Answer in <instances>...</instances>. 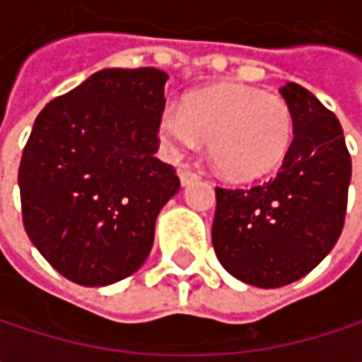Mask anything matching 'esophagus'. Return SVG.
<instances>
[{"instance_id": "1", "label": "esophagus", "mask_w": 362, "mask_h": 362, "mask_svg": "<svg viewBox=\"0 0 362 362\" xmlns=\"http://www.w3.org/2000/svg\"><path fill=\"white\" fill-rule=\"evenodd\" d=\"M178 176H180L182 186H188V184H192V182H197L201 178V176H199L197 172H192L190 168H182L180 172H178Z\"/></svg>"}]
</instances>
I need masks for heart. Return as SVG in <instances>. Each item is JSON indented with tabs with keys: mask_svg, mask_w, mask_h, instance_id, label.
<instances>
[{
	"mask_svg": "<svg viewBox=\"0 0 362 362\" xmlns=\"http://www.w3.org/2000/svg\"><path fill=\"white\" fill-rule=\"evenodd\" d=\"M159 138L170 157L199 146L230 180H255L272 172L291 142V110L272 92L252 86H211L186 96L182 109L165 107Z\"/></svg>",
	"mask_w": 362,
	"mask_h": 362,
	"instance_id": "b5f03b06",
	"label": "heart"
}]
</instances>
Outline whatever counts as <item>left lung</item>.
<instances>
[{"instance_id":"obj_1","label":"left lung","mask_w":362,"mask_h":362,"mask_svg":"<svg viewBox=\"0 0 362 362\" xmlns=\"http://www.w3.org/2000/svg\"><path fill=\"white\" fill-rule=\"evenodd\" d=\"M293 140L279 174L252 188H216L211 243L239 281L274 289L306 276L337 243L352 163L337 117L306 88H281Z\"/></svg>"}]
</instances>
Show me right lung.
Segmentation results:
<instances>
[{"instance_id": "obj_1", "label": "right lung", "mask_w": 362, "mask_h": 362, "mask_svg": "<svg viewBox=\"0 0 362 362\" xmlns=\"http://www.w3.org/2000/svg\"><path fill=\"white\" fill-rule=\"evenodd\" d=\"M168 79L153 66L103 69L37 115L18 170L23 222L77 285L134 274L180 188L176 170L155 157Z\"/></svg>"}]
</instances>
